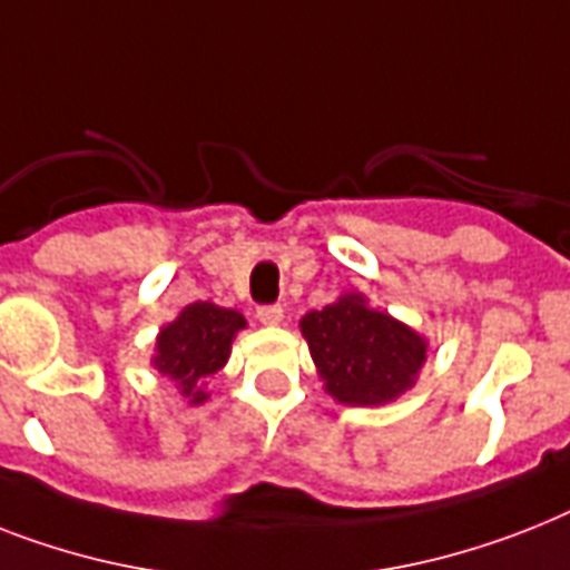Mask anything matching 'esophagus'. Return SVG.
Segmentation results:
<instances>
[{"label":"esophagus","instance_id":"obj_1","mask_svg":"<svg viewBox=\"0 0 570 570\" xmlns=\"http://www.w3.org/2000/svg\"><path fill=\"white\" fill-rule=\"evenodd\" d=\"M257 318L263 325H281L284 322V307L281 304H263V307H257Z\"/></svg>","mask_w":570,"mask_h":570}]
</instances>
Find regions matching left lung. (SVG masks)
<instances>
[{"instance_id":"left-lung-1","label":"left lung","mask_w":570,"mask_h":570,"mask_svg":"<svg viewBox=\"0 0 570 570\" xmlns=\"http://www.w3.org/2000/svg\"><path fill=\"white\" fill-rule=\"evenodd\" d=\"M325 392L340 404L381 406L413 390L428 340L383 309L368 307L365 295L345 293L325 309L301 318Z\"/></svg>"}]
</instances>
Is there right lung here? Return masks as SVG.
<instances>
[{
  "label": "right lung",
  "mask_w": 570,
  "mask_h": 570,
  "mask_svg": "<svg viewBox=\"0 0 570 570\" xmlns=\"http://www.w3.org/2000/svg\"><path fill=\"white\" fill-rule=\"evenodd\" d=\"M245 327L243 313L216 307L210 301H196L180 309L178 318L160 327L151 365L178 383L189 404H205L202 390L207 377L219 372L230 357V342Z\"/></svg>",
  "instance_id": "right-lung-1"
}]
</instances>
